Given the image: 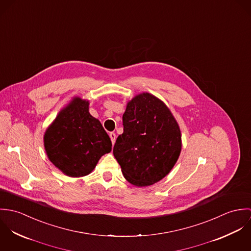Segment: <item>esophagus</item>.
<instances>
[{
	"label": "esophagus",
	"mask_w": 251,
	"mask_h": 251,
	"mask_svg": "<svg viewBox=\"0 0 251 251\" xmlns=\"http://www.w3.org/2000/svg\"><path fill=\"white\" fill-rule=\"evenodd\" d=\"M109 136H110V138H111V141H112V144L114 145V144H115V141H116V134H115L114 132H110Z\"/></svg>",
	"instance_id": "obj_1"
}]
</instances>
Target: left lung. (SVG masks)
<instances>
[{
  "label": "left lung",
  "mask_w": 251,
  "mask_h": 251,
  "mask_svg": "<svg viewBox=\"0 0 251 251\" xmlns=\"http://www.w3.org/2000/svg\"><path fill=\"white\" fill-rule=\"evenodd\" d=\"M123 125L113 154L126 179L148 186L168 175L181 150L179 125L169 108L149 93L140 94L127 102Z\"/></svg>",
  "instance_id": "1"
}]
</instances>
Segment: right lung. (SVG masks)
<instances>
[{"instance_id": "right-lung-1", "label": "right lung", "mask_w": 251, "mask_h": 251, "mask_svg": "<svg viewBox=\"0 0 251 251\" xmlns=\"http://www.w3.org/2000/svg\"><path fill=\"white\" fill-rule=\"evenodd\" d=\"M49 160L70 177L90 174L112 143L100 122L89 113V101L74 98L45 131Z\"/></svg>"}]
</instances>
